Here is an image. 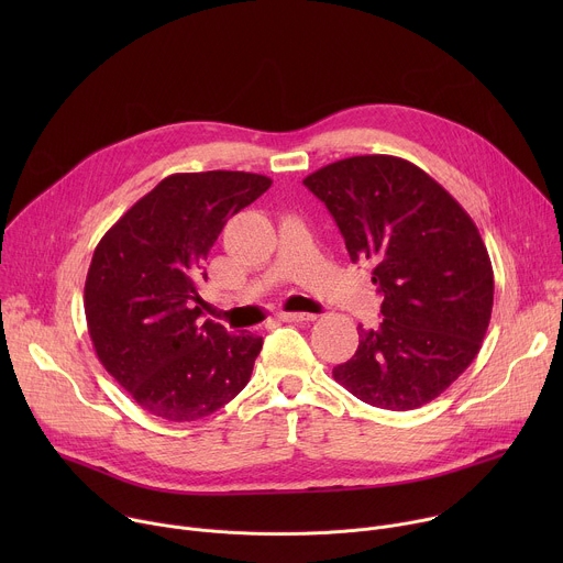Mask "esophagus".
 I'll return each mask as SVG.
<instances>
[{
  "label": "esophagus",
  "instance_id": "1",
  "mask_svg": "<svg viewBox=\"0 0 563 563\" xmlns=\"http://www.w3.org/2000/svg\"><path fill=\"white\" fill-rule=\"evenodd\" d=\"M278 320H283V323H311V320H316V316L300 313V311H280Z\"/></svg>",
  "mask_w": 563,
  "mask_h": 563
}]
</instances>
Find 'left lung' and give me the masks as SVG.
Instances as JSON below:
<instances>
[{
	"instance_id": "obj_1",
	"label": "left lung",
	"mask_w": 563,
	"mask_h": 563,
	"mask_svg": "<svg viewBox=\"0 0 563 563\" xmlns=\"http://www.w3.org/2000/svg\"><path fill=\"white\" fill-rule=\"evenodd\" d=\"M302 185L334 216L350 258L367 261L383 323L358 325L356 354L332 376L363 404L415 410L474 361L490 325L495 274L467 211L396 155H354Z\"/></svg>"
}]
</instances>
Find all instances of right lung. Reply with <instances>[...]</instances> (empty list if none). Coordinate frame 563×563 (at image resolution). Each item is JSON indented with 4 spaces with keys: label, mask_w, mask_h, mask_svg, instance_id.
I'll return each instance as SVG.
<instances>
[{
    "label": "right lung",
    "mask_w": 563,
    "mask_h": 563,
    "mask_svg": "<svg viewBox=\"0 0 563 563\" xmlns=\"http://www.w3.org/2000/svg\"><path fill=\"white\" fill-rule=\"evenodd\" d=\"M269 187L245 172L174 174L98 243L85 285L93 350L148 415L198 421L250 383L263 339L202 320L198 285L227 220Z\"/></svg>",
    "instance_id": "add662e5"
}]
</instances>
